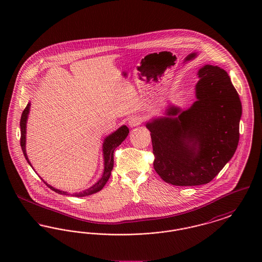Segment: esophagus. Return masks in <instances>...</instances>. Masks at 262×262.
<instances>
[{
    "label": "esophagus",
    "instance_id": "esophagus-1",
    "mask_svg": "<svg viewBox=\"0 0 262 262\" xmlns=\"http://www.w3.org/2000/svg\"><path fill=\"white\" fill-rule=\"evenodd\" d=\"M140 123H141V120H140L139 117H137V116L130 117V118L128 119V122H127V124H128V125H129L130 127L137 126V125H140Z\"/></svg>",
    "mask_w": 262,
    "mask_h": 262
}]
</instances>
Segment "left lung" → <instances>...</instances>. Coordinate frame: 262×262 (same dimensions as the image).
I'll return each mask as SVG.
<instances>
[{
    "label": "left lung",
    "instance_id": "8db88e82",
    "mask_svg": "<svg viewBox=\"0 0 262 262\" xmlns=\"http://www.w3.org/2000/svg\"><path fill=\"white\" fill-rule=\"evenodd\" d=\"M193 104H169L164 116L146 123L154 169L166 183L208 184L234 156L239 138L242 103L223 69L205 64L199 73Z\"/></svg>",
    "mask_w": 262,
    "mask_h": 262
}]
</instances>
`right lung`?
I'll return each mask as SVG.
<instances>
[{"mask_svg":"<svg viewBox=\"0 0 262 262\" xmlns=\"http://www.w3.org/2000/svg\"><path fill=\"white\" fill-rule=\"evenodd\" d=\"M29 110H30V102L26 105L24 112L21 114V118H20V146L21 149L24 152L25 159L27 163L32 167L31 163L29 161L27 154H26V149H25V145H26V123H27V119H28V114H29ZM129 129L126 125H122L120 126L116 132L112 133L111 135H109L108 137H105L104 141H103V159H104V171L102 177L100 178L99 181L97 183H95L92 187H89L85 190H82L80 192H75L73 193L74 196H78V198H82V196H88L90 194H93L95 192L100 191L103 187L106 185V183L108 182L110 176H111V172H112L113 167H114V150L116 149L124 140H125L126 137L128 136ZM33 168V167H32ZM43 180V179H41ZM43 182L47 185V187H50L52 190L56 191L57 193L60 194H69V192L63 191V190H60L58 188H55L52 187L51 185H48L44 180Z\"/></svg>","mask_w":262,"mask_h":262,"instance_id":"add662e5","label":"right lung"}]
</instances>
